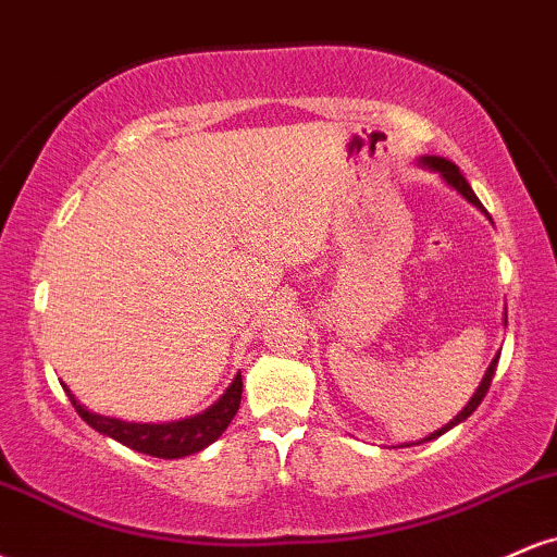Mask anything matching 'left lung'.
I'll list each match as a JSON object with an SVG mask.
<instances>
[{
    "mask_svg": "<svg viewBox=\"0 0 557 557\" xmlns=\"http://www.w3.org/2000/svg\"><path fill=\"white\" fill-rule=\"evenodd\" d=\"M421 164H424V168H430V170H434V172H440V175H443V177H445V181H447V185H453V188H456V190H458V194H461V196L466 198V201H471V203H474V207H476V209H482V212H484L482 201H479V198H476V194H474V190H471V185H469V183H466V177L461 175V170H458V168H456V164H453V162H450V159H443V157H421ZM484 214H487V212H484ZM503 322H505V324H508V314H505V319H503ZM497 359H500V356H495V359H492V363H490V367H487V372H484V376H482V382H479V387H476L474 398H471L469 403H466V406H463V411H461V413H458V417H456V419H453V421H450V424H445V426H443V430L432 432V434H430V437H424V440H434V437H440V434H443V432H447V430H453V426H456V424H461V421H466V419H469V417H471V413H474V411H476V406H479V403H482V400H484V395H487V389H490V385H492V376H495V367H497ZM424 440H421V443H424Z\"/></svg>",
    "mask_w": 557,
    "mask_h": 557,
    "instance_id": "left-lung-1",
    "label": "left lung"
}]
</instances>
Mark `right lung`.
Wrapping results in <instances>:
<instances>
[{
  "instance_id": "obj_1",
  "label": "right lung",
  "mask_w": 557,
  "mask_h": 557,
  "mask_svg": "<svg viewBox=\"0 0 557 557\" xmlns=\"http://www.w3.org/2000/svg\"><path fill=\"white\" fill-rule=\"evenodd\" d=\"M70 403L75 406L78 417L86 421L88 426H94L96 432L107 434V437L117 440L131 450L146 453V456L154 458H183L194 456V453L203 450L227 430V424L233 421L235 413L240 408V393H243V380L240 374H235V380L230 382V387L222 393V398L212 403L207 411L196 413L190 419L181 421H168V424H136V421H120L101 417V413L88 411L86 406H81V400H75V395L65 387Z\"/></svg>"
}]
</instances>
